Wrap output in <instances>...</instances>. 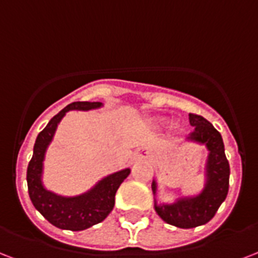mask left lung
<instances>
[{
	"label": "left lung",
	"instance_id": "obj_1",
	"mask_svg": "<svg viewBox=\"0 0 258 258\" xmlns=\"http://www.w3.org/2000/svg\"><path fill=\"white\" fill-rule=\"evenodd\" d=\"M189 123L195 126L188 139L206 144L209 149L207 159V181L205 189L195 198H181L173 205H157L155 210L164 222L180 229L201 226L213 219L219 206L229 192L230 165L225 155L222 136L202 115L189 113ZM153 195L156 194V183H152Z\"/></svg>",
	"mask_w": 258,
	"mask_h": 258
}]
</instances>
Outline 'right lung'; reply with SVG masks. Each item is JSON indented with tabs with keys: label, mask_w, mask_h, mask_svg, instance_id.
<instances>
[{
	"label": "right lung",
	"mask_w": 258,
	"mask_h": 258,
	"mask_svg": "<svg viewBox=\"0 0 258 258\" xmlns=\"http://www.w3.org/2000/svg\"><path fill=\"white\" fill-rule=\"evenodd\" d=\"M101 102H73L57 113L36 139L32 156L27 169L28 194L35 209L52 223L64 230L79 231L102 222L110 214L115 202V192L131 169H122L102 179L89 192L74 198H63L49 192L41 184L44 153L51 143L59 121L69 110H90L101 106Z\"/></svg>",
	"instance_id": "1"
}]
</instances>
